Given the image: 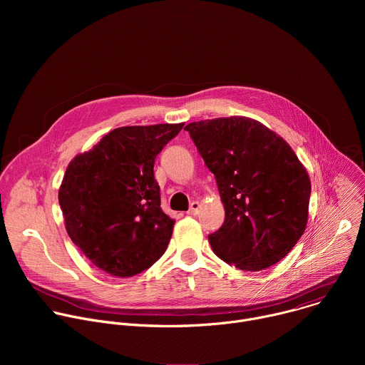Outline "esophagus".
I'll use <instances>...</instances> for the list:
<instances>
[{"label":"esophagus","instance_id":"obj_1","mask_svg":"<svg viewBox=\"0 0 365 365\" xmlns=\"http://www.w3.org/2000/svg\"><path fill=\"white\" fill-rule=\"evenodd\" d=\"M200 212V203L199 202H192L190 203V207H189V211H187V215H197Z\"/></svg>","mask_w":365,"mask_h":365}]
</instances>
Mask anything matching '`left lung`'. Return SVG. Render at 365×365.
Here are the masks:
<instances>
[{
    "label": "left lung",
    "instance_id": "obj_1",
    "mask_svg": "<svg viewBox=\"0 0 365 365\" xmlns=\"http://www.w3.org/2000/svg\"><path fill=\"white\" fill-rule=\"evenodd\" d=\"M215 175L225 207L211 234L214 252L240 270L259 272L284 258L303 235L310 180L292 147L262 123L230 117L185 127Z\"/></svg>",
    "mask_w": 365,
    "mask_h": 365
}]
</instances>
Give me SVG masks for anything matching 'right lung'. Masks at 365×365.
Instances as JSON below:
<instances>
[{"mask_svg": "<svg viewBox=\"0 0 365 365\" xmlns=\"http://www.w3.org/2000/svg\"><path fill=\"white\" fill-rule=\"evenodd\" d=\"M182 127H120L69 163L59 189L65 227L95 267L131 277L165 254L175 220L162 211L153 169Z\"/></svg>", "mask_w": 365, "mask_h": 365, "instance_id": "1", "label": "right lung"}]
</instances>
